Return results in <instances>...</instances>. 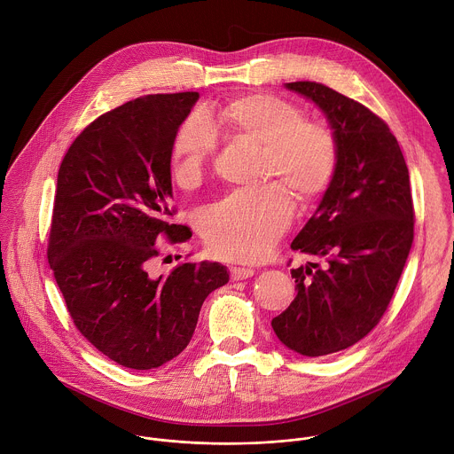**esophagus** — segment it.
<instances>
[{"label": "esophagus", "instance_id": "34e87169", "mask_svg": "<svg viewBox=\"0 0 454 454\" xmlns=\"http://www.w3.org/2000/svg\"><path fill=\"white\" fill-rule=\"evenodd\" d=\"M253 274H254V270H253L251 267H231V269H230V278H231L233 281L251 278Z\"/></svg>", "mask_w": 454, "mask_h": 454}]
</instances>
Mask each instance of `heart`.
Returning a JSON list of instances; mask_svg holds the SVG:
<instances>
[{
	"mask_svg": "<svg viewBox=\"0 0 454 454\" xmlns=\"http://www.w3.org/2000/svg\"><path fill=\"white\" fill-rule=\"evenodd\" d=\"M219 122L262 145V175L278 182L223 196L203 210L200 230L212 254L254 262L290 226V193L299 203H312L330 189L339 169V144L330 128L305 121L303 110L272 94H247L226 103ZM215 149L214 122L203 110L191 112L173 140V182L185 191L198 187Z\"/></svg>",
	"mask_w": 454,
	"mask_h": 454,
	"instance_id": "1",
	"label": "heart"
}]
</instances>
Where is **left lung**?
Segmentation results:
<instances>
[{
	"label": "left lung",
	"mask_w": 454,
	"mask_h": 454,
	"mask_svg": "<svg viewBox=\"0 0 454 454\" xmlns=\"http://www.w3.org/2000/svg\"><path fill=\"white\" fill-rule=\"evenodd\" d=\"M286 87L326 114L339 169L290 244L326 263L290 269L297 295L270 325L292 351L325 356L351 348L381 321L413 242L415 210L401 147L380 115L323 83Z\"/></svg>",
	"instance_id": "obj_1"
}]
</instances>
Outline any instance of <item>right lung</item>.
I'll list each match as a JSON object with an SVG mask.
<instances>
[{
    "instance_id": "right-lung-1",
    "label": "right lung",
    "mask_w": 454,
    "mask_h": 454,
    "mask_svg": "<svg viewBox=\"0 0 454 454\" xmlns=\"http://www.w3.org/2000/svg\"><path fill=\"white\" fill-rule=\"evenodd\" d=\"M198 92L149 94L94 119L60 164L48 260L76 330L115 364L147 371L192 339L207 295L226 285L224 265L178 263L151 274L157 239L187 242L173 223L175 135Z\"/></svg>"
}]
</instances>
